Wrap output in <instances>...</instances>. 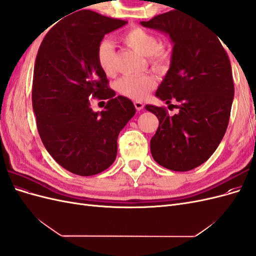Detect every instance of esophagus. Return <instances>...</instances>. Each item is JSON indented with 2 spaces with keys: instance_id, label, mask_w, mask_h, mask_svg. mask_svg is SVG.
Returning <instances> with one entry per match:
<instances>
[{
  "instance_id": "obj_1",
  "label": "esophagus",
  "mask_w": 256,
  "mask_h": 256,
  "mask_svg": "<svg viewBox=\"0 0 256 256\" xmlns=\"http://www.w3.org/2000/svg\"><path fill=\"white\" fill-rule=\"evenodd\" d=\"M134 106H136V109L138 111L142 110L143 108H144V104H143L142 102H134Z\"/></svg>"
}]
</instances>
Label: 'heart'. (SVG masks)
<instances>
[{
    "instance_id": "1",
    "label": "heart",
    "mask_w": 256,
    "mask_h": 256,
    "mask_svg": "<svg viewBox=\"0 0 256 256\" xmlns=\"http://www.w3.org/2000/svg\"><path fill=\"white\" fill-rule=\"evenodd\" d=\"M122 40L129 48L147 56V62L154 72L164 74L171 65V51L164 44H159L158 38L142 28H131L122 35ZM99 67L106 76L116 72L114 46L110 40H102L97 48ZM156 88V79L152 74L138 76H122L116 82V90L120 95L132 100L145 99Z\"/></svg>"
}]
</instances>
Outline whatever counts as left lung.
<instances>
[{"label":"left lung","instance_id":"obj_1","mask_svg":"<svg viewBox=\"0 0 256 256\" xmlns=\"http://www.w3.org/2000/svg\"><path fill=\"white\" fill-rule=\"evenodd\" d=\"M141 24L168 34L173 44L156 96L180 109L170 116L164 108L146 104L159 120L152 156L161 166L187 172L209 159L226 131L234 98L230 60L218 37L190 16L172 10Z\"/></svg>","mask_w":256,"mask_h":256}]
</instances>
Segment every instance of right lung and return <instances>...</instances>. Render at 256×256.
Wrapping results in <instances>:
<instances>
[{"mask_svg":"<svg viewBox=\"0 0 256 256\" xmlns=\"http://www.w3.org/2000/svg\"><path fill=\"white\" fill-rule=\"evenodd\" d=\"M126 23L84 10L56 23L38 50L32 88L38 134L51 157L74 174L109 168L120 130L136 114L129 98L108 88L97 60L104 35ZM95 96L108 100L102 112L91 110Z\"/></svg>","mask_w":256,"mask_h":256,"instance_id":"obj_1","label":"right lung"}]
</instances>
